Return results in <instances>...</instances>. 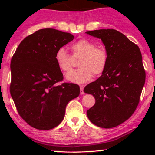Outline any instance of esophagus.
Listing matches in <instances>:
<instances>
[{"instance_id": "34e87169", "label": "esophagus", "mask_w": 155, "mask_h": 155, "mask_svg": "<svg viewBox=\"0 0 155 155\" xmlns=\"http://www.w3.org/2000/svg\"><path fill=\"white\" fill-rule=\"evenodd\" d=\"M80 94H81V95H84V94L83 85H81V86H80Z\"/></svg>"}]
</instances>
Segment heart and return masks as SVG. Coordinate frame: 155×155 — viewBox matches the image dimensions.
I'll return each instance as SVG.
<instances>
[{"instance_id":"b5f03b06","label":"heart","mask_w":155,"mask_h":155,"mask_svg":"<svg viewBox=\"0 0 155 155\" xmlns=\"http://www.w3.org/2000/svg\"><path fill=\"white\" fill-rule=\"evenodd\" d=\"M72 56L64 47L57 49L54 60L58 68L62 72L71 69L74 59L81 58L79 62L80 68L68 72L65 76L67 81L76 84H84L95 75H101L106 70L108 55L106 49L97 47L96 44L87 39H80L71 46Z\"/></svg>"}]
</instances>
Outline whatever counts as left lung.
<instances>
[{"mask_svg":"<svg viewBox=\"0 0 155 155\" xmlns=\"http://www.w3.org/2000/svg\"><path fill=\"white\" fill-rule=\"evenodd\" d=\"M86 33L102 40L108 55L106 70L84 92L95 97L87 110L89 120L103 128H111L132 116L140 101L146 73L140 49L114 29H101Z\"/></svg>","mask_w":155,"mask_h":155,"instance_id":"8db88e82","label":"left lung"}]
</instances>
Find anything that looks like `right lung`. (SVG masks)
Segmentation results:
<instances>
[{"label": "right lung", "instance_id": "add662e5", "mask_svg": "<svg viewBox=\"0 0 155 155\" xmlns=\"http://www.w3.org/2000/svg\"><path fill=\"white\" fill-rule=\"evenodd\" d=\"M74 38L69 33L41 29L23 39L12 56L11 95L19 116L34 128L58 126L68 103L79 95L76 84H58L63 75L54 60L57 49Z\"/></svg>", "mask_w": 155, "mask_h": 155}]
</instances>
